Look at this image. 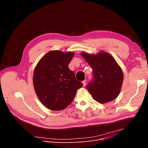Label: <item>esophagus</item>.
Returning <instances> with one entry per match:
<instances>
[{
    "label": "esophagus",
    "mask_w": 148,
    "mask_h": 148,
    "mask_svg": "<svg viewBox=\"0 0 148 148\" xmlns=\"http://www.w3.org/2000/svg\"><path fill=\"white\" fill-rule=\"evenodd\" d=\"M82 85H83V86L84 87L86 85V80L85 79V80H84L82 82Z\"/></svg>",
    "instance_id": "1"
}]
</instances>
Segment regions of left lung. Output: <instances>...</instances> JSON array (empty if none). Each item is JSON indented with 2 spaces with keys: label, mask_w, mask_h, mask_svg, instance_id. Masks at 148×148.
I'll return each mask as SVG.
<instances>
[{
  "label": "left lung",
  "mask_w": 148,
  "mask_h": 148,
  "mask_svg": "<svg viewBox=\"0 0 148 148\" xmlns=\"http://www.w3.org/2000/svg\"><path fill=\"white\" fill-rule=\"evenodd\" d=\"M81 54L93 70L94 79L87 86L93 98L101 103L116 98L121 90L123 74L114 58L103 51L97 54L86 52Z\"/></svg>",
  "instance_id": "obj_1"
}]
</instances>
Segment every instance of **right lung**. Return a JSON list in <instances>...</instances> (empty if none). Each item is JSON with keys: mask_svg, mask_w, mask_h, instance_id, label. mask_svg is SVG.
<instances>
[{"mask_svg": "<svg viewBox=\"0 0 148 148\" xmlns=\"http://www.w3.org/2000/svg\"><path fill=\"white\" fill-rule=\"evenodd\" d=\"M73 52L52 50L37 64L33 77L36 95L45 106L52 111H61L73 101L82 84L75 78L69 64Z\"/></svg>", "mask_w": 148, "mask_h": 148, "instance_id": "right-lung-1", "label": "right lung"}]
</instances>
